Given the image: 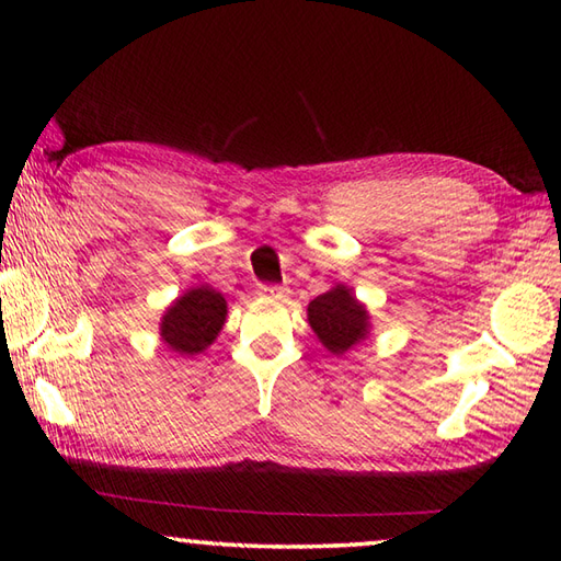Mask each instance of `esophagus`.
Masks as SVG:
<instances>
[{
    "mask_svg": "<svg viewBox=\"0 0 561 561\" xmlns=\"http://www.w3.org/2000/svg\"><path fill=\"white\" fill-rule=\"evenodd\" d=\"M257 294H260V297H264V299H279L282 294H284V289L277 287V284H260Z\"/></svg>",
    "mask_w": 561,
    "mask_h": 561,
    "instance_id": "1",
    "label": "esophagus"
}]
</instances>
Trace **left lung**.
Masks as SVG:
<instances>
[{
	"mask_svg": "<svg viewBox=\"0 0 561 561\" xmlns=\"http://www.w3.org/2000/svg\"><path fill=\"white\" fill-rule=\"evenodd\" d=\"M309 327L324 344L331 356H344L346 351L358 346L371 336V314L366 304L346 284H336L329 291L319 294L307 307Z\"/></svg>",
	"mask_w": 561,
	"mask_h": 561,
	"instance_id": "8db88e82",
	"label": "left lung"
}]
</instances>
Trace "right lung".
<instances>
[{"mask_svg":"<svg viewBox=\"0 0 561 561\" xmlns=\"http://www.w3.org/2000/svg\"><path fill=\"white\" fill-rule=\"evenodd\" d=\"M227 321V301L210 284L190 287L160 317V341L180 356H197L215 344Z\"/></svg>","mask_w":561,"mask_h":561,"instance_id":"1","label":"right lung"}]
</instances>
